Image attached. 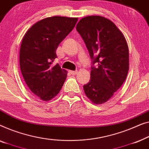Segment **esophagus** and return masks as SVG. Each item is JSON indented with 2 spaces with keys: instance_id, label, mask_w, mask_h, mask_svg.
Wrapping results in <instances>:
<instances>
[{
  "instance_id": "34e87169",
  "label": "esophagus",
  "mask_w": 149,
  "mask_h": 149,
  "mask_svg": "<svg viewBox=\"0 0 149 149\" xmlns=\"http://www.w3.org/2000/svg\"><path fill=\"white\" fill-rule=\"evenodd\" d=\"M69 72H70V74H72V75H76L77 73V71H71V70H70V71H69Z\"/></svg>"
}]
</instances>
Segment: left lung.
Wrapping results in <instances>:
<instances>
[{"instance_id": "obj_1", "label": "left lung", "mask_w": 149, "mask_h": 149, "mask_svg": "<svg viewBox=\"0 0 149 149\" xmlns=\"http://www.w3.org/2000/svg\"><path fill=\"white\" fill-rule=\"evenodd\" d=\"M76 30L86 46L93 65L91 79L84 86L92 102L108 101L121 86L129 70V49L124 36L116 24L104 17L92 15L79 20Z\"/></svg>"}]
</instances>
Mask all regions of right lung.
<instances>
[{"label":"right lung","instance_id":"right-lung-1","mask_svg":"<svg viewBox=\"0 0 149 149\" xmlns=\"http://www.w3.org/2000/svg\"><path fill=\"white\" fill-rule=\"evenodd\" d=\"M78 18L54 16L33 24L22 39L19 51L21 72L27 86L44 101L56 96L65 81L68 72L58 63L56 50L72 32Z\"/></svg>","mask_w":149,"mask_h":149}]
</instances>
